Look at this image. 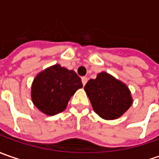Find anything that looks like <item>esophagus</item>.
Returning a JSON list of instances; mask_svg holds the SVG:
<instances>
[{
    "instance_id": "obj_1",
    "label": "esophagus",
    "mask_w": 159,
    "mask_h": 159,
    "mask_svg": "<svg viewBox=\"0 0 159 159\" xmlns=\"http://www.w3.org/2000/svg\"><path fill=\"white\" fill-rule=\"evenodd\" d=\"M88 77H82L81 78V80H82V84H83V86H85L86 85V83L88 82Z\"/></svg>"
}]
</instances>
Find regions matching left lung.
I'll use <instances>...</instances> for the list:
<instances>
[{
  "mask_svg": "<svg viewBox=\"0 0 159 159\" xmlns=\"http://www.w3.org/2000/svg\"><path fill=\"white\" fill-rule=\"evenodd\" d=\"M84 89L95 112L103 119H118L133 103L126 85L104 71L89 80Z\"/></svg>",
  "mask_w": 159,
  "mask_h": 159,
  "instance_id": "1",
  "label": "left lung"
}]
</instances>
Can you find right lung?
I'll use <instances>...</instances> for the list:
<instances>
[{
	"mask_svg": "<svg viewBox=\"0 0 159 159\" xmlns=\"http://www.w3.org/2000/svg\"><path fill=\"white\" fill-rule=\"evenodd\" d=\"M83 87L74 70L55 64L40 72L32 84V100L41 112L57 115L66 109L70 98Z\"/></svg>",
	"mask_w": 159,
	"mask_h": 159,
	"instance_id": "right-lung-1",
	"label": "right lung"
}]
</instances>
